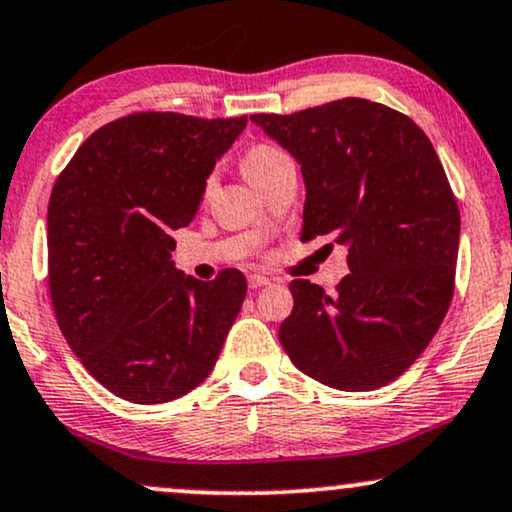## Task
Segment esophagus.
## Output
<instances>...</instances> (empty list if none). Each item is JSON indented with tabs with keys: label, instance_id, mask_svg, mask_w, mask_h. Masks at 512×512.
<instances>
[{
	"label": "esophagus",
	"instance_id": "esophagus-1",
	"mask_svg": "<svg viewBox=\"0 0 512 512\" xmlns=\"http://www.w3.org/2000/svg\"><path fill=\"white\" fill-rule=\"evenodd\" d=\"M266 285H270V280H268L266 275H258V273L249 275V287L251 289H261V287H266Z\"/></svg>",
	"mask_w": 512,
	"mask_h": 512
}]
</instances>
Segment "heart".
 <instances>
[{
  "instance_id": "obj_1",
  "label": "heart",
  "mask_w": 512,
  "mask_h": 512,
  "mask_svg": "<svg viewBox=\"0 0 512 512\" xmlns=\"http://www.w3.org/2000/svg\"><path fill=\"white\" fill-rule=\"evenodd\" d=\"M287 161H292L287 151L277 149L273 144H254V147L246 149V154L242 156V170L246 180L254 187H258L273 170H277ZM208 185H211V180H208Z\"/></svg>"
}]
</instances>
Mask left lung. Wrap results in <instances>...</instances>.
I'll list each match as a JSON object with an SVG mask.
<instances>
[{"label":"left lung","instance_id":"left-lung-1","mask_svg":"<svg viewBox=\"0 0 512 512\" xmlns=\"http://www.w3.org/2000/svg\"><path fill=\"white\" fill-rule=\"evenodd\" d=\"M251 121L301 163V239L349 249L351 273L334 294L289 285L282 349L327 387L394 382L432 342L456 285L460 211L430 137L406 113L358 97Z\"/></svg>","mask_w":512,"mask_h":512}]
</instances>
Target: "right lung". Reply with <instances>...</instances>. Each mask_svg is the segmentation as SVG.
Segmentation results:
<instances>
[{
	"instance_id": "right-lung-1",
	"label": "right lung",
	"mask_w": 512,
	"mask_h": 512,
	"mask_svg": "<svg viewBox=\"0 0 512 512\" xmlns=\"http://www.w3.org/2000/svg\"><path fill=\"white\" fill-rule=\"evenodd\" d=\"M244 125L246 116L130 113L94 130L54 182L56 323L94 380L125 401L168 403L204 382L242 308L237 268L201 282L180 273L170 251Z\"/></svg>"
}]
</instances>
